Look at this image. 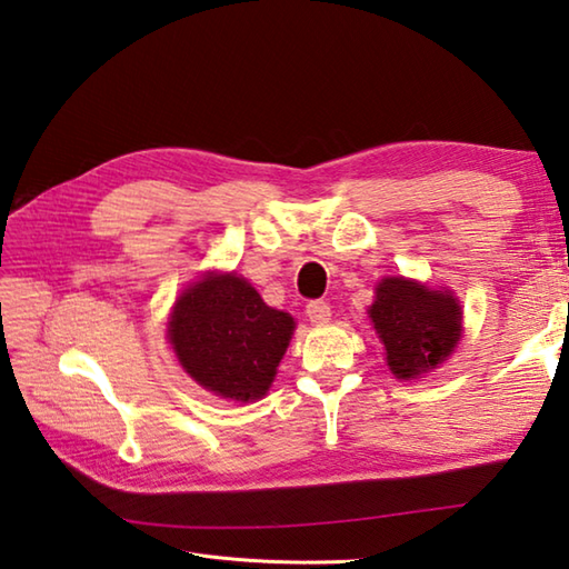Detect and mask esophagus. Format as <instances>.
<instances>
[{
	"label": "esophagus",
	"instance_id": "obj_1",
	"mask_svg": "<svg viewBox=\"0 0 569 569\" xmlns=\"http://www.w3.org/2000/svg\"><path fill=\"white\" fill-rule=\"evenodd\" d=\"M306 313L310 318V322H316V326H322V322L330 320V306L326 300H310L306 306Z\"/></svg>",
	"mask_w": 569,
	"mask_h": 569
}]
</instances>
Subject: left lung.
<instances>
[{
    "label": "left lung",
    "instance_id": "obj_1",
    "mask_svg": "<svg viewBox=\"0 0 569 569\" xmlns=\"http://www.w3.org/2000/svg\"><path fill=\"white\" fill-rule=\"evenodd\" d=\"M387 365L399 380H411L449 358L461 338V308L447 291L417 281L385 278L370 308Z\"/></svg>",
    "mask_w": 569,
    "mask_h": 569
}]
</instances>
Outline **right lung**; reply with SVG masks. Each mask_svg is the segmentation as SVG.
Segmentation results:
<instances>
[{"label":"right lung","instance_id":"add662e5","mask_svg":"<svg viewBox=\"0 0 569 569\" xmlns=\"http://www.w3.org/2000/svg\"><path fill=\"white\" fill-rule=\"evenodd\" d=\"M293 328V318L266 306L249 281L211 273L174 303L170 342L194 382L249 402L269 392Z\"/></svg>","mask_w":569,"mask_h":569}]
</instances>
